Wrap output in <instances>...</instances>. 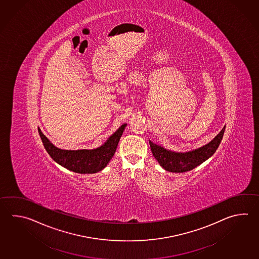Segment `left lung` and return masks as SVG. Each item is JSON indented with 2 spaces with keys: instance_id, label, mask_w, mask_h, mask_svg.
Here are the masks:
<instances>
[{
  "instance_id": "8db88e82",
  "label": "left lung",
  "mask_w": 259,
  "mask_h": 259,
  "mask_svg": "<svg viewBox=\"0 0 259 259\" xmlns=\"http://www.w3.org/2000/svg\"><path fill=\"white\" fill-rule=\"evenodd\" d=\"M224 131L225 126L208 144L188 152H175L168 150L163 147L154 144L150 140L149 144L154 157L163 169L170 172H185L195 169V167L203 163L216 152L220 143L222 142Z\"/></svg>"
}]
</instances>
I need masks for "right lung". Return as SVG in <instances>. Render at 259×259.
I'll list each match as a JSON object with an SVG mask.
<instances>
[{"mask_svg":"<svg viewBox=\"0 0 259 259\" xmlns=\"http://www.w3.org/2000/svg\"><path fill=\"white\" fill-rule=\"evenodd\" d=\"M126 123L122 124L116 132L112 134L100 148L95 149L65 150L56 148L38 128V134L48 154L55 162L65 169L77 174H96L104 169L116 151Z\"/></svg>","mask_w":259,"mask_h":259,"instance_id":"right-lung-1","label":"right lung"}]
</instances>
